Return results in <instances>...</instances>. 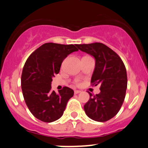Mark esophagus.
<instances>
[{"label": "esophagus", "instance_id": "34e87169", "mask_svg": "<svg viewBox=\"0 0 148 148\" xmlns=\"http://www.w3.org/2000/svg\"><path fill=\"white\" fill-rule=\"evenodd\" d=\"M81 91H79V90H75V91H74V93H75V94H79V93H81Z\"/></svg>", "mask_w": 148, "mask_h": 148}]
</instances>
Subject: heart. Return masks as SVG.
<instances>
[{"label":"heart","mask_w":148,"mask_h":148,"mask_svg":"<svg viewBox=\"0 0 148 148\" xmlns=\"http://www.w3.org/2000/svg\"><path fill=\"white\" fill-rule=\"evenodd\" d=\"M76 84H79V83H78V81H76Z\"/></svg>","instance_id":"obj_1"}]
</instances>
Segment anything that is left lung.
<instances>
[{
  "mask_svg": "<svg viewBox=\"0 0 148 148\" xmlns=\"http://www.w3.org/2000/svg\"><path fill=\"white\" fill-rule=\"evenodd\" d=\"M78 49L93 56L95 68L91 77L92 86H100V93L93 96L84 105L88 118L105 122L113 118L121 108L127 88L126 67L114 51L102 43L77 44Z\"/></svg>",
  "mask_w": 148,
  "mask_h": 148,
  "instance_id": "obj_1",
  "label": "left lung"
}]
</instances>
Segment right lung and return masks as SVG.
Instances as JSON below:
<instances>
[{
    "instance_id": "obj_1",
    "label": "right lung",
    "mask_w": 148,
    "mask_h": 148,
    "mask_svg": "<svg viewBox=\"0 0 148 148\" xmlns=\"http://www.w3.org/2000/svg\"><path fill=\"white\" fill-rule=\"evenodd\" d=\"M77 44L46 43L29 55L24 65L21 86L27 106L36 119L46 123L62 117L74 91L64 86L57 94L51 91L52 78L60 73L63 60L77 51Z\"/></svg>"
}]
</instances>
